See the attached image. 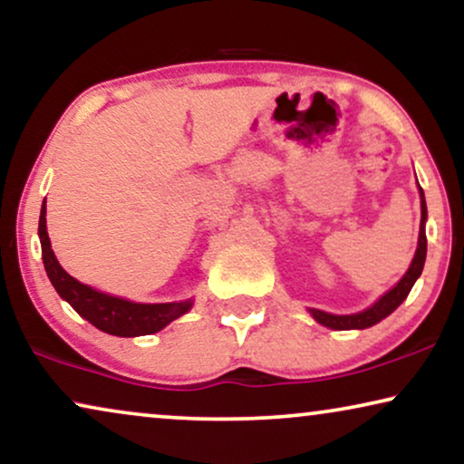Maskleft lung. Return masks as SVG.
<instances>
[{
    "instance_id": "left-lung-1",
    "label": "left lung",
    "mask_w": 464,
    "mask_h": 464,
    "mask_svg": "<svg viewBox=\"0 0 464 464\" xmlns=\"http://www.w3.org/2000/svg\"><path fill=\"white\" fill-rule=\"evenodd\" d=\"M420 198H422L420 200V208H422L420 237H418L416 256H414V259H411V266H410V270L405 272V276L395 285V287L389 291V294H384L376 304H373L372 308L363 310V313L338 316V314L323 313V310L310 308V313H313V316L321 323V325L332 327V329H340V332H344V329H365V327H372V325H376V323L382 321L384 316H389L392 310H395L399 304H401L405 297H408L411 287H414L416 278L420 276V272L424 268V259H427V232H424V221H427V202H424L422 188H420Z\"/></svg>"
}]
</instances>
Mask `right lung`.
Wrapping results in <instances>:
<instances>
[{"label": "right lung", "instance_id": "right-lung-1", "mask_svg": "<svg viewBox=\"0 0 464 464\" xmlns=\"http://www.w3.org/2000/svg\"><path fill=\"white\" fill-rule=\"evenodd\" d=\"M40 240H42V259L46 266V275L54 285L56 294L63 300L72 304L75 313L84 316L88 323L101 332L120 335V338H132V335H148L160 332L170 321L179 319L192 308V302H173V304H135L122 297H113L101 291L88 287L69 276L61 264L56 262L50 238L46 232V200L40 213Z\"/></svg>", "mask_w": 464, "mask_h": 464}]
</instances>
